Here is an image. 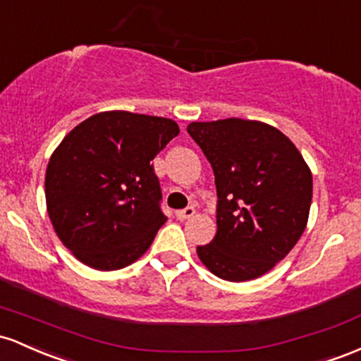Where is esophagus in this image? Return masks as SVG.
<instances>
[{"label":"esophagus","mask_w":361,"mask_h":361,"mask_svg":"<svg viewBox=\"0 0 361 361\" xmlns=\"http://www.w3.org/2000/svg\"><path fill=\"white\" fill-rule=\"evenodd\" d=\"M194 213H196V209H194V206H188V208L179 209V212H176V216L179 218V220H189V218L194 216Z\"/></svg>","instance_id":"1"}]
</instances>
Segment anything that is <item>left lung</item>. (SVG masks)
I'll use <instances>...</instances> for the list:
<instances>
[{
    "instance_id": "8db88e82",
    "label": "left lung",
    "mask_w": 361,
    "mask_h": 361,
    "mask_svg": "<svg viewBox=\"0 0 361 361\" xmlns=\"http://www.w3.org/2000/svg\"><path fill=\"white\" fill-rule=\"evenodd\" d=\"M188 133L213 167L216 235L197 245L214 276H262L293 249L305 230L312 173L297 147L269 124L230 119L191 123Z\"/></svg>"
}]
</instances>
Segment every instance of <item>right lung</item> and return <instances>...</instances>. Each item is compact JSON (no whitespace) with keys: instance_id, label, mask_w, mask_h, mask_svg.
Instances as JSON below:
<instances>
[{"instance_id":"right-lung-1","label":"right lung","mask_w":361,"mask_h":361,"mask_svg":"<svg viewBox=\"0 0 361 361\" xmlns=\"http://www.w3.org/2000/svg\"><path fill=\"white\" fill-rule=\"evenodd\" d=\"M177 135L172 119L109 111L64 136L47 165V213L83 264L114 271L147 252L167 220L152 160Z\"/></svg>"}]
</instances>
